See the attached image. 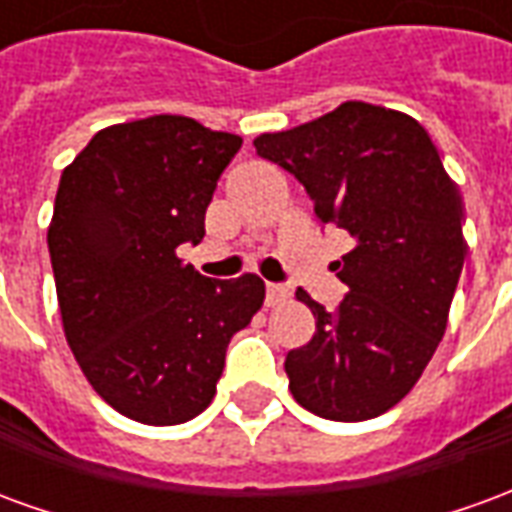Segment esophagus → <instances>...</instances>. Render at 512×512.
Returning a JSON list of instances; mask_svg holds the SVG:
<instances>
[{"instance_id": "34e87169", "label": "esophagus", "mask_w": 512, "mask_h": 512, "mask_svg": "<svg viewBox=\"0 0 512 512\" xmlns=\"http://www.w3.org/2000/svg\"><path fill=\"white\" fill-rule=\"evenodd\" d=\"M289 297V289L281 284H267V306H278Z\"/></svg>"}]
</instances>
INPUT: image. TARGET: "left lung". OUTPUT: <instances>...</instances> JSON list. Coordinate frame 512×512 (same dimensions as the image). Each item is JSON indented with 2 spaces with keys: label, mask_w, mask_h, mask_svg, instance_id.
I'll return each mask as SVG.
<instances>
[{
  "label": "left lung",
  "mask_w": 512,
  "mask_h": 512,
  "mask_svg": "<svg viewBox=\"0 0 512 512\" xmlns=\"http://www.w3.org/2000/svg\"><path fill=\"white\" fill-rule=\"evenodd\" d=\"M253 146L306 187L322 223L355 239L336 264L350 289L339 306L295 292L317 331L286 353L289 391L322 419H375L416 386L447 331L466 259L458 184L411 115L366 101Z\"/></svg>",
  "instance_id": "8db88e82"
}]
</instances>
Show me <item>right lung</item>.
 Masks as SVG:
<instances>
[{"mask_svg":"<svg viewBox=\"0 0 512 512\" xmlns=\"http://www.w3.org/2000/svg\"><path fill=\"white\" fill-rule=\"evenodd\" d=\"M239 146V134L151 115L101 129L60 176L46 239L65 339L93 391L134 422L204 411L231 336L264 303L259 275L212 281L176 253L204 239Z\"/></svg>","mask_w":512,"mask_h":512,"instance_id":"add662e5","label":"right lung"}]
</instances>
